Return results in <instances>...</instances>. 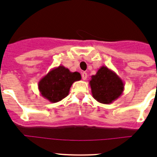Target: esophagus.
<instances>
[{"label":"esophagus","mask_w":157,"mask_h":157,"mask_svg":"<svg viewBox=\"0 0 157 157\" xmlns=\"http://www.w3.org/2000/svg\"><path fill=\"white\" fill-rule=\"evenodd\" d=\"M82 78L83 80H86V78H87V73H86L85 71H83L82 73Z\"/></svg>","instance_id":"esophagus-1"}]
</instances>
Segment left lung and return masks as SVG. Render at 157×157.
Wrapping results in <instances>:
<instances>
[{"instance_id": "left-lung-1", "label": "left lung", "mask_w": 157, "mask_h": 157, "mask_svg": "<svg viewBox=\"0 0 157 157\" xmlns=\"http://www.w3.org/2000/svg\"><path fill=\"white\" fill-rule=\"evenodd\" d=\"M92 95L101 104L112 103L124 90V83L116 72L102 66L90 81Z\"/></svg>"}]
</instances>
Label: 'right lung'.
Returning <instances> with one entry per match:
<instances>
[{
	"instance_id": "add662e5",
	"label": "right lung",
	"mask_w": 157,
	"mask_h": 157,
	"mask_svg": "<svg viewBox=\"0 0 157 157\" xmlns=\"http://www.w3.org/2000/svg\"><path fill=\"white\" fill-rule=\"evenodd\" d=\"M81 80V75L71 72L68 68L59 65L45 75L38 82V90L43 98L52 103H56L68 95L71 86Z\"/></svg>"
}]
</instances>
